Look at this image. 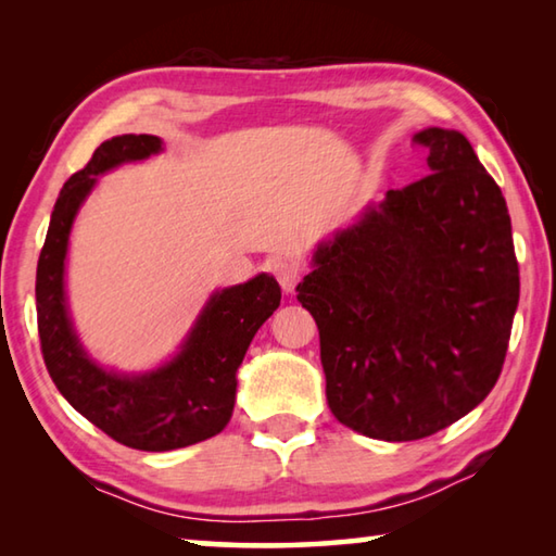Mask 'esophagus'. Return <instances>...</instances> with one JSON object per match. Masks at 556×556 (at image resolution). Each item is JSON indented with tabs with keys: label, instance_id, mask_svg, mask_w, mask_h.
<instances>
[{
	"label": "esophagus",
	"instance_id": "1",
	"mask_svg": "<svg viewBox=\"0 0 556 556\" xmlns=\"http://www.w3.org/2000/svg\"><path fill=\"white\" fill-rule=\"evenodd\" d=\"M271 271H275V277L279 279V285H281V289L287 291V294H291V291L296 289V285H299V267L294 265V262H287V260L271 262Z\"/></svg>",
	"mask_w": 556,
	"mask_h": 556
}]
</instances>
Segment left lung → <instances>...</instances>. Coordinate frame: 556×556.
<instances>
[{"mask_svg": "<svg viewBox=\"0 0 556 556\" xmlns=\"http://www.w3.org/2000/svg\"><path fill=\"white\" fill-rule=\"evenodd\" d=\"M414 142L429 174L318 242L296 287L333 417L382 441L437 434L488 397L520 299L510 215L473 147L441 127Z\"/></svg>", "mask_w": 556, "mask_h": 556, "instance_id": "obj_1", "label": "left lung"}]
</instances>
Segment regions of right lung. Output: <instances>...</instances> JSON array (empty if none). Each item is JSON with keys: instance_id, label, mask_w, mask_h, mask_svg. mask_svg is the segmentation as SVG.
<instances>
[{"instance_id": "add662e5", "label": "right lung", "mask_w": 556, "mask_h": 556, "mask_svg": "<svg viewBox=\"0 0 556 556\" xmlns=\"http://www.w3.org/2000/svg\"><path fill=\"white\" fill-rule=\"evenodd\" d=\"M154 135H119L102 142L86 168L63 184L36 267V314L43 363L75 412L119 444L174 451L220 434L230 421L238 368L260 326L277 312L281 289L271 275L215 289L174 357L144 372L100 365L75 333L65 296L71 230L98 176L162 154Z\"/></svg>"}]
</instances>
